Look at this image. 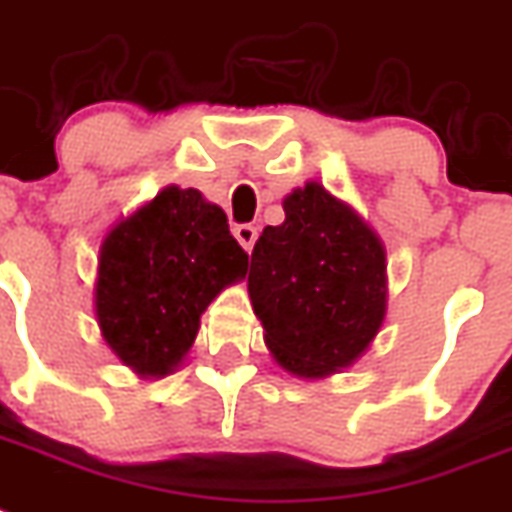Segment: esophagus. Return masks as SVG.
I'll return each mask as SVG.
<instances>
[{
	"mask_svg": "<svg viewBox=\"0 0 512 512\" xmlns=\"http://www.w3.org/2000/svg\"><path fill=\"white\" fill-rule=\"evenodd\" d=\"M232 232H235V240H238L240 246H243V251L251 253L253 243H256V238H259V230H256L253 225H238Z\"/></svg>",
	"mask_w": 512,
	"mask_h": 512,
	"instance_id": "obj_1",
	"label": "esophagus"
}]
</instances>
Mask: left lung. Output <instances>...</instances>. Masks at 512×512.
Instances as JSON below:
<instances>
[{"label":"left lung","mask_w":512,"mask_h":512,"mask_svg":"<svg viewBox=\"0 0 512 512\" xmlns=\"http://www.w3.org/2000/svg\"><path fill=\"white\" fill-rule=\"evenodd\" d=\"M285 222L256 240L248 272L253 314L272 358L298 379L340 374L387 319V251L348 201L308 180L282 198Z\"/></svg>","instance_id":"obj_1"}]
</instances>
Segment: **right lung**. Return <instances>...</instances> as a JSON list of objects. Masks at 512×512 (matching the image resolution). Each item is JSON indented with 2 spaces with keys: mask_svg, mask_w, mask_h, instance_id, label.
<instances>
[{
  "mask_svg": "<svg viewBox=\"0 0 512 512\" xmlns=\"http://www.w3.org/2000/svg\"><path fill=\"white\" fill-rule=\"evenodd\" d=\"M246 269L225 211L201 190L167 185L101 240L94 282L101 337L138 379L170 377L188 358L209 303L246 280Z\"/></svg>",
  "mask_w": 512,
  "mask_h": 512,
  "instance_id": "1",
  "label": "right lung"
}]
</instances>
